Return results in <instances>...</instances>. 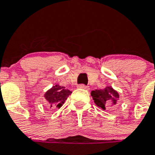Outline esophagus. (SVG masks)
Returning a JSON list of instances; mask_svg holds the SVG:
<instances>
[{"mask_svg":"<svg viewBox=\"0 0 155 155\" xmlns=\"http://www.w3.org/2000/svg\"><path fill=\"white\" fill-rule=\"evenodd\" d=\"M78 88H80V89H83V90H89V89H90V88H89V86L83 85V84H81V85H79Z\"/></svg>","mask_w":155,"mask_h":155,"instance_id":"34e87169","label":"esophagus"}]
</instances>
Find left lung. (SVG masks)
I'll return each instance as SVG.
<instances>
[{
  "instance_id": "left-lung-1",
  "label": "left lung",
  "mask_w": 155,
  "mask_h": 155,
  "mask_svg": "<svg viewBox=\"0 0 155 155\" xmlns=\"http://www.w3.org/2000/svg\"><path fill=\"white\" fill-rule=\"evenodd\" d=\"M91 96L94 103L98 107L106 110L110 105H115L119 98L118 93L111 86H107L103 90H95L91 91Z\"/></svg>"
}]
</instances>
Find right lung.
I'll use <instances>...</instances> for the list:
<instances>
[{"label": "right lung", "instance_id": "add662e5", "mask_svg": "<svg viewBox=\"0 0 155 155\" xmlns=\"http://www.w3.org/2000/svg\"><path fill=\"white\" fill-rule=\"evenodd\" d=\"M71 93L70 90L65 89L64 86L55 85L51 89H49L44 96L50 108L56 106L57 108L59 109L64 104L69 95L71 94Z\"/></svg>", "mask_w": 155, "mask_h": 155}]
</instances>
